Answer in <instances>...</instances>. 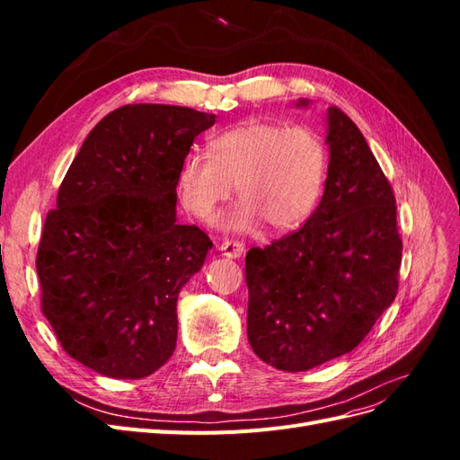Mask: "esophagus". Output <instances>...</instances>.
Listing matches in <instances>:
<instances>
[{
  "label": "esophagus",
  "instance_id": "esophagus-1",
  "mask_svg": "<svg viewBox=\"0 0 460 460\" xmlns=\"http://www.w3.org/2000/svg\"><path fill=\"white\" fill-rule=\"evenodd\" d=\"M218 252L225 255V257H228V259H240L243 255V252H245V247L240 242L225 240V242L218 245Z\"/></svg>",
  "mask_w": 460,
  "mask_h": 460
}]
</instances>
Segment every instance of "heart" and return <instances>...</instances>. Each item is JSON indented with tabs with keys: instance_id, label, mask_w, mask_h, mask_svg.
Returning <instances> with one entry per match:
<instances>
[{
	"instance_id": "1",
	"label": "heart",
	"mask_w": 460,
	"mask_h": 460,
	"mask_svg": "<svg viewBox=\"0 0 460 460\" xmlns=\"http://www.w3.org/2000/svg\"><path fill=\"white\" fill-rule=\"evenodd\" d=\"M211 155L190 151L178 171V196L198 218H208L235 184L242 198L217 220L220 230L247 234L262 220L288 232L307 220L323 196L326 149L305 127L247 120L211 142Z\"/></svg>"
}]
</instances>
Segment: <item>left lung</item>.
Listing matches in <instances>:
<instances>
[{"instance_id":"8db88e82","label":"left lung","mask_w":460,"mask_h":460,"mask_svg":"<svg viewBox=\"0 0 460 460\" xmlns=\"http://www.w3.org/2000/svg\"><path fill=\"white\" fill-rule=\"evenodd\" d=\"M326 146L328 176L314 213L297 232L245 255L249 345L286 372L353 351L397 294L402 243L392 186L338 107L326 111Z\"/></svg>"}]
</instances>
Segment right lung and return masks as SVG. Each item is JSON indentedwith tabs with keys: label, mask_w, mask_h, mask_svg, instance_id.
Here are the masks:
<instances>
[{
	"label": "right lung",
	"mask_w": 460,
	"mask_h": 460,
	"mask_svg": "<svg viewBox=\"0 0 460 460\" xmlns=\"http://www.w3.org/2000/svg\"><path fill=\"white\" fill-rule=\"evenodd\" d=\"M215 115L124 105L95 124L48 213L36 270L63 349L97 374L140 380L174 353L178 294L213 242L176 222L178 171Z\"/></svg>",
	"instance_id": "add662e5"
}]
</instances>
